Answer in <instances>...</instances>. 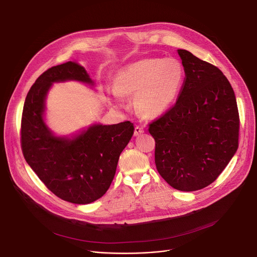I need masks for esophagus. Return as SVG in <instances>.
<instances>
[{
	"label": "esophagus",
	"mask_w": 257,
	"mask_h": 257,
	"mask_svg": "<svg viewBox=\"0 0 257 257\" xmlns=\"http://www.w3.org/2000/svg\"><path fill=\"white\" fill-rule=\"evenodd\" d=\"M144 132H145V130H144V128L141 127V126H136V127L134 128V135H140V134H142V133H144Z\"/></svg>",
	"instance_id": "esophagus-1"
}]
</instances>
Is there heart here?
Wrapping results in <instances>:
<instances>
[{"label": "heart", "instance_id": "heart-1", "mask_svg": "<svg viewBox=\"0 0 257 257\" xmlns=\"http://www.w3.org/2000/svg\"><path fill=\"white\" fill-rule=\"evenodd\" d=\"M184 77V68L176 59H144L117 73L114 95L118 101L119 95H136V108L146 116L155 117L172 106Z\"/></svg>", "mask_w": 257, "mask_h": 257}]
</instances>
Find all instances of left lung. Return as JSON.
Here are the masks:
<instances>
[{"label": "left lung", "mask_w": 257, "mask_h": 257, "mask_svg": "<svg viewBox=\"0 0 257 257\" xmlns=\"http://www.w3.org/2000/svg\"><path fill=\"white\" fill-rule=\"evenodd\" d=\"M178 53L185 70L178 100L148 126L160 176L177 190L196 191L212 184L234 155L240 116L219 68L188 50Z\"/></svg>", "instance_id": "1"}]
</instances>
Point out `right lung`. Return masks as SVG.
<instances>
[{"label": "right lung", "instance_id": "right-lung-1", "mask_svg": "<svg viewBox=\"0 0 257 257\" xmlns=\"http://www.w3.org/2000/svg\"><path fill=\"white\" fill-rule=\"evenodd\" d=\"M69 79L92 83L83 67L67 62L49 68L32 85L23 109L21 145L26 161L48 190L63 200L85 204L108 190L134 126L125 121L94 125L73 140L54 136L42 116L45 96L51 83Z\"/></svg>", "mask_w": 257, "mask_h": 257}]
</instances>
